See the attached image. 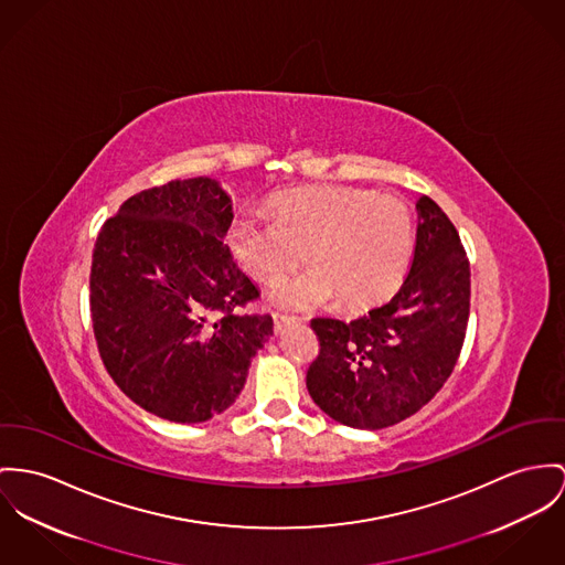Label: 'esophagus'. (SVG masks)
Segmentation results:
<instances>
[{
	"label": "esophagus",
	"instance_id": "34e87169",
	"mask_svg": "<svg viewBox=\"0 0 565 565\" xmlns=\"http://www.w3.org/2000/svg\"><path fill=\"white\" fill-rule=\"evenodd\" d=\"M273 322H275V333H281L284 327L290 322V316L275 311V313H273Z\"/></svg>",
	"mask_w": 565,
	"mask_h": 565
}]
</instances>
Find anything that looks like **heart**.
Listing matches in <instances>:
<instances>
[{
  "label": "heart",
  "instance_id": "heart-1",
  "mask_svg": "<svg viewBox=\"0 0 565 565\" xmlns=\"http://www.w3.org/2000/svg\"><path fill=\"white\" fill-rule=\"evenodd\" d=\"M273 217L243 213L227 227V247L256 279L275 281L309 256L301 275L279 281L270 299L313 307L338 297L347 309L381 303L402 281L413 256V217L391 193L354 186L281 191Z\"/></svg>",
  "mask_w": 565,
  "mask_h": 565
}]
</instances>
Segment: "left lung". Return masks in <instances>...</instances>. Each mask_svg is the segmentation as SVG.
I'll return each mask as SVG.
<instances>
[{
    "instance_id": "obj_1",
    "label": "left lung",
    "mask_w": 565,
    "mask_h": 565,
    "mask_svg": "<svg viewBox=\"0 0 565 565\" xmlns=\"http://www.w3.org/2000/svg\"><path fill=\"white\" fill-rule=\"evenodd\" d=\"M411 270L390 303L344 322L313 318L320 352L307 370L311 399L335 422L381 430L426 406L465 342L471 268L449 217L417 200Z\"/></svg>"
}]
</instances>
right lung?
Instances as JSON below:
<instances>
[{
    "mask_svg": "<svg viewBox=\"0 0 565 565\" xmlns=\"http://www.w3.org/2000/svg\"><path fill=\"white\" fill-rule=\"evenodd\" d=\"M234 218L217 180H172L129 198L98 232L89 311L100 359L143 411L200 424L230 408L273 318L238 313L256 284L223 243Z\"/></svg>",
    "mask_w": 565,
    "mask_h": 565,
    "instance_id": "add662e5",
    "label": "right lung"
}]
</instances>
